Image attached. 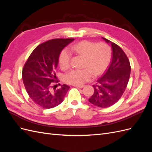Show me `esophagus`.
I'll return each instance as SVG.
<instances>
[{
    "instance_id": "obj_1",
    "label": "esophagus",
    "mask_w": 152,
    "mask_h": 152,
    "mask_svg": "<svg viewBox=\"0 0 152 152\" xmlns=\"http://www.w3.org/2000/svg\"><path fill=\"white\" fill-rule=\"evenodd\" d=\"M73 86L76 87H77V88H83V87H84V85H80V86H79V85H73Z\"/></svg>"
}]
</instances>
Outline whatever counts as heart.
Returning a JSON list of instances; mask_svg holds the SVG:
<instances>
[{"label": "heart", "instance_id": "b5f03b06", "mask_svg": "<svg viewBox=\"0 0 152 152\" xmlns=\"http://www.w3.org/2000/svg\"><path fill=\"white\" fill-rule=\"evenodd\" d=\"M71 53L81 55L86 58L85 69H74L66 73L64 80L68 84L82 85L92 80L96 75L103 73L110 61L111 51L104 43L96 44L91 41L84 40L72 45L69 48ZM71 54L66 50H63L59 58V64L63 69L70 66Z\"/></svg>", "mask_w": 152, "mask_h": 152}]
</instances>
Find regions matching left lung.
<instances>
[{
  "instance_id": "left-lung-1",
  "label": "left lung",
  "mask_w": 152,
  "mask_h": 152,
  "mask_svg": "<svg viewBox=\"0 0 152 152\" xmlns=\"http://www.w3.org/2000/svg\"><path fill=\"white\" fill-rule=\"evenodd\" d=\"M112 49L110 65L104 75L93 86V95L89 102L96 107L108 108L117 103L125 91L129 80L131 66L126 54L118 45L102 37Z\"/></svg>"
}]
</instances>
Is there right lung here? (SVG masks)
<instances>
[{"instance_id": "obj_1", "label": "right lung", "mask_w": 152, "mask_h": 152, "mask_svg": "<svg viewBox=\"0 0 152 152\" xmlns=\"http://www.w3.org/2000/svg\"><path fill=\"white\" fill-rule=\"evenodd\" d=\"M74 39H55L39 45L31 53L23 69L22 79L27 93L33 102L44 108H52L60 104L70 87L57 88L53 85L54 71L62 49Z\"/></svg>"}]
</instances>
